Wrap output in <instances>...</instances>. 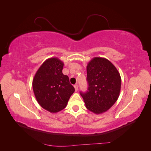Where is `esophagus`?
<instances>
[{"label":"esophagus","mask_w":151,"mask_h":151,"mask_svg":"<svg viewBox=\"0 0 151 151\" xmlns=\"http://www.w3.org/2000/svg\"><path fill=\"white\" fill-rule=\"evenodd\" d=\"M74 87L75 91H77V90H78V85H77V84H75V85L74 86Z\"/></svg>","instance_id":"esophagus-1"}]
</instances>
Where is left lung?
Wrapping results in <instances>:
<instances>
[{
    "mask_svg": "<svg viewBox=\"0 0 151 151\" xmlns=\"http://www.w3.org/2000/svg\"><path fill=\"white\" fill-rule=\"evenodd\" d=\"M87 81L88 91L80 93L86 108L95 114L106 112L120 96V73L108 59L94 57L87 65Z\"/></svg>",
    "mask_w": 151,
    "mask_h": 151,
    "instance_id": "1",
    "label": "left lung"
}]
</instances>
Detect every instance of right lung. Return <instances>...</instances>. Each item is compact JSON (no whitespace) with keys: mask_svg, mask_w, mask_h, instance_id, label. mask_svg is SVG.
<instances>
[{"mask_svg":"<svg viewBox=\"0 0 151 151\" xmlns=\"http://www.w3.org/2000/svg\"><path fill=\"white\" fill-rule=\"evenodd\" d=\"M63 62L57 57L48 58L40 67L33 79V89L38 104L50 113L64 109L75 89L63 75Z\"/></svg>","mask_w":151,"mask_h":151,"instance_id":"add662e5","label":"right lung"}]
</instances>
